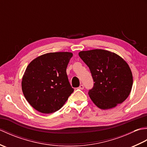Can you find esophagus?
<instances>
[{
    "mask_svg": "<svg viewBox=\"0 0 147 147\" xmlns=\"http://www.w3.org/2000/svg\"><path fill=\"white\" fill-rule=\"evenodd\" d=\"M78 89H80V90H83L84 89V85H81L78 87Z\"/></svg>",
    "mask_w": 147,
    "mask_h": 147,
    "instance_id": "1",
    "label": "esophagus"
}]
</instances>
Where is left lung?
<instances>
[{
    "instance_id": "8db88e82",
    "label": "left lung",
    "mask_w": 147,
    "mask_h": 147,
    "mask_svg": "<svg viewBox=\"0 0 147 147\" xmlns=\"http://www.w3.org/2000/svg\"><path fill=\"white\" fill-rule=\"evenodd\" d=\"M79 56L91 72L94 83L88 95L98 108L112 109L125 100L132 88L133 75L123 59L102 49L82 51Z\"/></svg>"
}]
</instances>
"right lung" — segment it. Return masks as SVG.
I'll return each mask as SVG.
<instances>
[{
  "label": "right lung",
  "mask_w": 147,
  "mask_h": 147,
  "mask_svg": "<svg viewBox=\"0 0 147 147\" xmlns=\"http://www.w3.org/2000/svg\"><path fill=\"white\" fill-rule=\"evenodd\" d=\"M73 54L51 52L35 59L28 65L22 80L24 97L42 113L59 110L74 92L66 73Z\"/></svg>",
  "instance_id": "obj_1"
}]
</instances>
